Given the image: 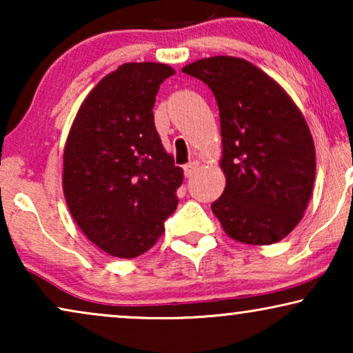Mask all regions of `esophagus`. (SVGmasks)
I'll use <instances>...</instances> for the list:
<instances>
[{"mask_svg":"<svg viewBox=\"0 0 353 353\" xmlns=\"http://www.w3.org/2000/svg\"><path fill=\"white\" fill-rule=\"evenodd\" d=\"M197 168H199V163L197 162H190L188 165H185V175L186 178H191L192 175H194Z\"/></svg>","mask_w":353,"mask_h":353,"instance_id":"1","label":"esophagus"}]
</instances>
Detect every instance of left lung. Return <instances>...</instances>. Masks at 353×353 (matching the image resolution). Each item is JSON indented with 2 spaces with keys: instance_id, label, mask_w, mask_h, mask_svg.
I'll use <instances>...</instances> for the list:
<instances>
[{
  "instance_id": "obj_1",
  "label": "left lung",
  "mask_w": 353,
  "mask_h": 353,
  "mask_svg": "<svg viewBox=\"0 0 353 353\" xmlns=\"http://www.w3.org/2000/svg\"><path fill=\"white\" fill-rule=\"evenodd\" d=\"M181 70L209 85L219 104L226 185L212 212L234 241L279 243L302 220L315 181L305 117L278 81L241 57H205Z\"/></svg>"
}]
</instances>
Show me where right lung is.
Segmentation results:
<instances>
[{
	"mask_svg": "<svg viewBox=\"0 0 353 353\" xmlns=\"http://www.w3.org/2000/svg\"><path fill=\"white\" fill-rule=\"evenodd\" d=\"M175 74L161 62H128L90 91L67 134L62 190L91 243L120 259L161 238L178 205L183 170L162 146L152 108Z\"/></svg>",
	"mask_w": 353,
	"mask_h": 353,
	"instance_id": "right-lung-1",
	"label": "right lung"
}]
</instances>
